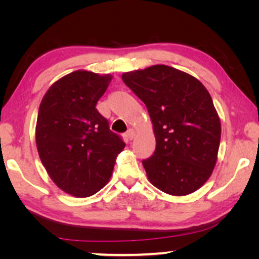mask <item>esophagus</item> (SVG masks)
<instances>
[{
    "label": "esophagus",
    "mask_w": 259,
    "mask_h": 259,
    "mask_svg": "<svg viewBox=\"0 0 259 259\" xmlns=\"http://www.w3.org/2000/svg\"><path fill=\"white\" fill-rule=\"evenodd\" d=\"M126 138H127V139H128V140H132L133 138H134V131H133V130H128V131H127Z\"/></svg>",
    "instance_id": "1"
}]
</instances>
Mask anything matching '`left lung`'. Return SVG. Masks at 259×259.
<instances>
[{
    "instance_id": "obj_1",
    "label": "left lung",
    "mask_w": 259,
    "mask_h": 259,
    "mask_svg": "<svg viewBox=\"0 0 259 259\" xmlns=\"http://www.w3.org/2000/svg\"><path fill=\"white\" fill-rule=\"evenodd\" d=\"M146 105L155 150L144 159L150 182L162 192L185 196L210 178L221 143V120L211 95L196 77L165 65L122 74Z\"/></svg>"
}]
</instances>
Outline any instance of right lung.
<instances>
[{"instance_id": "1", "label": "right lung", "mask_w": 259, "mask_h": 259, "mask_svg": "<svg viewBox=\"0 0 259 259\" xmlns=\"http://www.w3.org/2000/svg\"><path fill=\"white\" fill-rule=\"evenodd\" d=\"M111 80L76 70L56 81L38 108V155L53 182L72 196L88 197L102 189L125 147L95 107Z\"/></svg>"}]
</instances>
